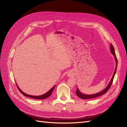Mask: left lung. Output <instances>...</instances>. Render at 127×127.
Instances as JSON below:
<instances>
[{"label":"left lung","instance_id":"8db88e82","mask_svg":"<svg viewBox=\"0 0 127 127\" xmlns=\"http://www.w3.org/2000/svg\"><path fill=\"white\" fill-rule=\"evenodd\" d=\"M110 50L111 53H112V55L114 56L115 57V59H116V69L114 70V74L113 75V76L112 78L111 79V81L110 82L109 84H108V85L107 86V87L105 88L104 90H103L102 92H99V93H97L96 94H92V95H86V94H84L83 93H82L81 92L79 91V90H78V88H77V90L76 92V95L78 96L80 98H81L82 99H88V98H95V97H97L99 96H101L102 95H103L104 94H105V93L108 91V90H109V88H110L111 85H112V84L113 83V78H114V77L115 75V74H116V70H117V64H118V61H117V57L116 55V53H115V51H114V49L113 46L112 45V44H111L110 45Z\"/></svg>","mask_w":127,"mask_h":127}]
</instances>
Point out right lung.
<instances>
[{
	"label": "right lung",
	"mask_w": 127,
	"mask_h": 127,
	"mask_svg": "<svg viewBox=\"0 0 127 127\" xmlns=\"http://www.w3.org/2000/svg\"><path fill=\"white\" fill-rule=\"evenodd\" d=\"M16 85H17V87H18V90L20 91V92H21V93L23 95H24V96H25L29 97H30V98H34V99H45V98H47V97H49L51 95V94H52V92H53V90H54V88H55V86H56V85H55L54 86H53V87L51 88V89L50 90H49L48 92H47V93H45V94H43V95H40V96H32V95H30L25 94V93H24L23 92H22V91L20 89V88H19V87H18V86H17V84H16Z\"/></svg>",
	"instance_id": "add662e5"
}]
</instances>
